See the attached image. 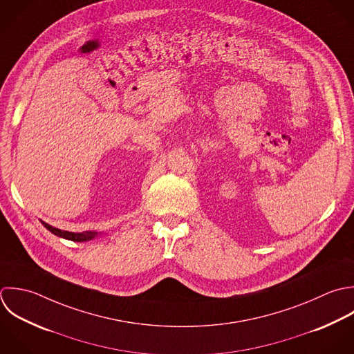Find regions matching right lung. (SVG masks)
Masks as SVG:
<instances>
[{
  "label": "right lung",
  "mask_w": 354,
  "mask_h": 354,
  "mask_svg": "<svg viewBox=\"0 0 354 354\" xmlns=\"http://www.w3.org/2000/svg\"><path fill=\"white\" fill-rule=\"evenodd\" d=\"M41 223L50 232L53 233L55 236L57 237H62V239H66V240H71V241H77V243H82V241H89L92 239H95L99 233L97 232H82V233H73V232H64V230H60V229H56L45 222L41 221Z\"/></svg>",
  "instance_id": "add662e5"
}]
</instances>
